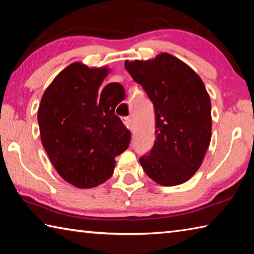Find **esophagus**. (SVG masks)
I'll list each match as a JSON object with an SVG mask.
<instances>
[{
    "mask_svg": "<svg viewBox=\"0 0 254 254\" xmlns=\"http://www.w3.org/2000/svg\"><path fill=\"white\" fill-rule=\"evenodd\" d=\"M123 123L126 124V127H127V128H130V130H131V119H130V118H128V117L124 118V119H123Z\"/></svg>",
    "mask_w": 254,
    "mask_h": 254,
    "instance_id": "esophagus-1",
    "label": "esophagus"
}]
</instances>
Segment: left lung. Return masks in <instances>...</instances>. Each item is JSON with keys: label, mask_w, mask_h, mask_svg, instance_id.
<instances>
[{"label": "left lung", "mask_w": 254, "mask_h": 254, "mask_svg": "<svg viewBox=\"0 0 254 254\" xmlns=\"http://www.w3.org/2000/svg\"><path fill=\"white\" fill-rule=\"evenodd\" d=\"M156 112V141L140 158L144 173L162 186L186 183L199 169L212 134L210 98L200 77L175 56L124 63Z\"/></svg>", "instance_id": "obj_1"}]
</instances>
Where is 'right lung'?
I'll use <instances>...</instances> for the list:
<instances>
[{
	"label": "right lung",
	"instance_id": "obj_1",
	"mask_svg": "<svg viewBox=\"0 0 254 254\" xmlns=\"http://www.w3.org/2000/svg\"><path fill=\"white\" fill-rule=\"evenodd\" d=\"M110 69L72 63L51 81L42 95L38 123L41 142L64 180L77 188H93L113 175L115 157L126 151L131 132L115 107L122 85L101 91Z\"/></svg>",
	"mask_w": 254,
	"mask_h": 254
}]
</instances>
